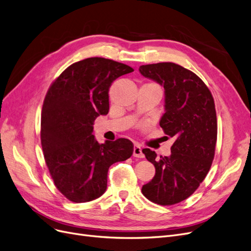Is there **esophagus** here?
I'll return each mask as SVG.
<instances>
[{"label": "esophagus", "instance_id": "esophagus-1", "mask_svg": "<svg viewBox=\"0 0 251 251\" xmlns=\"http://www.w3.org/2000/svg\"><path fill=\"white\" fill-rule=\"evenodd\" d=\"M133 156L134 157H137V158H144V153L142 151V147L140 145H134V148H133Z\"/></svg>", "mask_w": 251, "mask_h": 251}]
</instances>
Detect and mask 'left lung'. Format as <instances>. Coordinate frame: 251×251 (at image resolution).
Wrapping results in <instances>:
<instances>
[{"label": "left lung", "mask_w": 251, "mask_h": 251, "mask_svg": "<svg viewBox=\"0 0 251 251\" xmlns=\"http://www.w3.org/2000/svg\"><path fill=\"white\" fill-rule=\"evenodd\" d=\"M140 72L163 86L165 113L159 125L166 135L175 138L170 156L158 157L150 149L143 150L156 173L142 192L155 203L172 206L199 188L214 159L217 142L214 99L196 73L178 64L143 65Z\"/></svg>", "instance_id": "obj_1"}]
</instances>
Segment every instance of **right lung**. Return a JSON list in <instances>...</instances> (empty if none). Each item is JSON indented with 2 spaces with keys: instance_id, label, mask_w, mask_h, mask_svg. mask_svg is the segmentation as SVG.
Here are the masks:
<instances>
[{
  "instance_id": "add662e5",
  "label": "right lung",
  "mask_w": 251,
  "mask_h": 251,
  "mask_svg": "<svg viewBox=\"0 0 251 251\" xmlns=\"http://www.w3.org/2000/svg\"><path fill=\"white\" fill-rule=\"evenodd\" d=\"M132 71L113 60L88 58L65 69L46 93L40 130L44 160L55 187L73 202L101 197L109 166L133 153L127 138L99 144L92 134L96 118L108 113L111 82Z\"/></svg>"
}]
</instances>
